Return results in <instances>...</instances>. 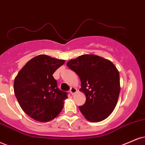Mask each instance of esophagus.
<instances>
[{
    "label": "esophagus",
    "instance_id": "obj_1",
    "mask_svg": "<svg viewBox=\"0 0 145 145\" xmlns=\"http://www.w3.org/2000/svg\"><path fill=\"white\" fill-rule=\"evenodd\" d=\"M76 91H77V89L75 87H71V90H70V93H71V95H74V93H76Z\"/></svg>",
    "mask_w": 145,
    "mask_h": 145
}]
</instances>
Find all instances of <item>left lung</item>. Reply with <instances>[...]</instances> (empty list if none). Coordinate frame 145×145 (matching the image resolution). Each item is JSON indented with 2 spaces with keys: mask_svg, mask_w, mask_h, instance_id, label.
<instances>
[{
  "mask_svg": "<svg viewBox=\"0 0 145 145\" xmlns=\"http://www.w3.org/2000/svg\"><path fill=\"white\" fill-rule=\"evenodd\" d=\"M67 66L79 76L80 91L86 101L80 111L87 120L99 122L112 113L118 99L120 74L110 60L95 54H84L69 60Z\"/></svg>",
  "mask_w": 145,
  "mask_h": 145,
  "instance_id": "1",
  "label": "left lung"
}]
</instances>
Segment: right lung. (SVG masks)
Returning <instances> with one entry per match:
<instances>
[{
  "instance_id": "add662e5",
  "label": "right lung",
  "mask_w": 145,
  "mask_h": 145,
  "mask_svg": "<svg viewBox=\"0 0 145 145\" xmlns=\"http://www.w3.org/2000/svg\"><path fill=\"white\" fill-rule=\"evenodd\" d=\"M65 60L45 54L34 57L18 72L14 92L21 108L35 120L47 122L54 119L68 97L58 88L53 74Z\"/></svg>"
}]
</instances>
